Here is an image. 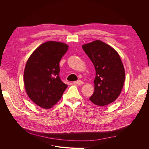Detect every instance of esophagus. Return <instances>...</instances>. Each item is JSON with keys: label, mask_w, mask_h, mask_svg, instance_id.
Segmentation results:
<instances>
[{"label": "esophagus", "mask_w": 149, "mask_h": 149, "mask_svg": "<svg viewBox=\"0 0 149 149\" xmlns=\"http://www.w3.org/2000/svg\"><path fill=\"white\" fill-rule=\"evenodd\" d=\"M74 83L76 84H78V85H81L83 84V81H81V80H78V81H74Z\"/></svg>", "instance_id": "obj_1"}]
</instances>
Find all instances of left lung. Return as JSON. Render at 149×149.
<instances>
[{
	"instance_id": "obj_1",
	"label": "left lung",
	"mask_w": 149,
	"mask_h": 149,
	"mask_svg": "<svg viewBox=\"0 0 149 149\" xmlns=\"http://www.w3.org/2000/svg\"><path fill=\"white\" fill-rule=\"evenodd\" d=\"M82 48L96 70L94 91L89 100L100 106L109 104L118 97L124 83L125 71L119 54L100 40Z\"/></svg>"
}]
</instances>
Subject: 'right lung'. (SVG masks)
I'll list each match as a JSON object with an SVG mask.
<instances>
[{
    "mask_svg": "<svg viewBox=\"0 0 149 149\" xmlns=\"http://www.w3.org/2000/svg\"><path fill=\"white\" fill-rule=\"evenodd\" d=\"M68 48L65 43L45 42L35 49L26 63V92L31 101L44 109L56 104L68 86L59 76V63Z\"/></svg>",
    "mask_w": 149,
    "mask_h": 149,
    "instance_id": "add662e5",
    "label": "right lung"
}]
</instances>
